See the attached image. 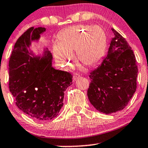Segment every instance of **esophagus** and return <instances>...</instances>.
<instances>
[{"instance_id": "1", "label": "esophagus", "mask_w": 148, "mask_h": 148, "mask_svg": "<svg viewBox=\"0 0 148 148\" xmlns=\"http://www.w3.org/2000/svg\"><path fill=\"white\" fill-rule=\"evenodd\" d=\"M79 77V75H78L77 73H75L73 75V81H75L77 79H78Z\"/></svg>"}]
</instances>
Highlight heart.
Returning a JSON list of instances; mask_svg holds the SVG:
<instances>
[{
	"label": "heart",
	"mask_w": 148,
	"mask_h": 148,
	"mask_svg": "<svg viewBox=\"0 0 148 148\" xmlns=\"http://www.w3.org/2000/svg\"><path fill=\"white\" fill-rule=\"evenodd\" d=\"M60 44L54 46V54L58 63L69 67L71 64V52L75 50L78 60L88 66L94 65L102 57L106 44L104 29L100 25H78L60 32Z\"/></svg>",
	"instance_id": "heart-1"
}]
</instances>
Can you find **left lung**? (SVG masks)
<instances>
[{"instance_id":"1","label":"left lung","mask_w":148,"mask_h":148,"mask_svg":"<svg viewBox=\"0 0 148 148\" xmlns=\"http://www.w3.org/2000/svg\"><path fill=\"white\" fill-rule=\"evenodd\" d=\"M107 55L90 72L88 97L99 112L109 114L123 110L136 91L138 69L135 54L124 38L112 28Z\"/></svg>"}]
</instances>
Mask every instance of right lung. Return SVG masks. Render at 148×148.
<instances>
[{"label":"right lung","mask_w":148,"mask_h":148,"mask_svg":"<svg viewBox=\"0 0 148 148\" xmlns=\"http://www.w3.org/2000/svg\"><path fill=\"white\" fill-rule=\"evenodd\" d=\"M45 27H30L20 36L9 60V90L22 112L38 121L57 116L63 106L64 92L72 84V75L52 66L48 48L36 54L32 44L38 43Z\"/></svg>","instance_id":"1"}]
</instances>
